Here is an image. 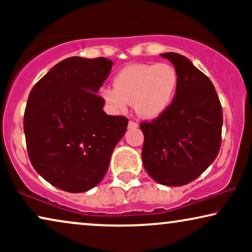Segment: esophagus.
I'll use <instances>...</instances> for the list:
<instances>
[{
    "label": "esophagus",
    "mask_w": 252,
    "mask_h": 252,
    "mask_svg": "<svg viewBox=\"0 0 252 252\" xmlns=\"http://www.w3.org/2000/svg\"><path fill=\"white\" fill-rule=\"evenodd\" d=\"M137 126H139V125H137V123L132 122V120H130V122L128 123V128H136Z\"/></svg>",
    "instance_id": "esophagus-1"
}]
</instances>
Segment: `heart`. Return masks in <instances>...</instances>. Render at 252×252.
<instances>
[{
  "label": "heart",
  "instance_id": "heart-1",
  "mask_svg": "<svg viewBox=\"0 0 252 252\" xmlns=\"http://www.w3.org/2000/svg\"><path fill=\"white\" fill-rule=\"evenodd\" d=\"M178 86V72L170 64H134L119 71L113 88L103 89L102 94L113 112H125L134 103L137 116L155 119L172 105Z\"/></svg>",
  "mask_w": 252,
  "mask_h": 252
}]
</instances>
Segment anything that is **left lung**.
<instances>
[{"label": "left lung", "instance_id": "1", "mask_svg": "<svg viewBox=\"0 0 252 252\" xmlns=\"http://www.w3.org/2000/svg\"><path fill=\"white\" fill-rule=\"evenodd\" d=\"M160 56L173 64L179 86L170 108L140 125L142 163L155 181L175 187L194 181L218 156L222 109L211 80L187 57L177 53Z\"/></svg>", "mask_w": 252, "mask_h": 252}]
</instances>
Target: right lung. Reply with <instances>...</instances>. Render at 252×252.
I'll return each mask as SVG.
<instances>
[{
    "label": "right lung",
    "mask_w": 252,
    "mask_h": 252,
    "mask_svg": "<svg viewBox=\"0 0 252 252\" xmlns=\"http://www.w3.org/2000/svg\"><path fill=\"white\" fill-rule=\"evenodd\" d=\"M108 58L68 57L55 65L30 93L24 113L27 153L50 185L82 192L102 181L128 120L108 116L96 93L109 77Z\"/></svg>",
    "instance_id": "right-lung-1"
}]
</instances>
